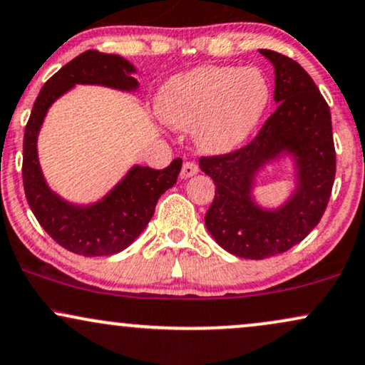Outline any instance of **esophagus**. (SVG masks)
<instances>
[{
	"mask_svg": "<svg viewBox=\"0 0 365 365\" xmlns=\"http://www.w3.org/2000/svg\"><path fill=\"white\" fill-rule=\"evenodd\" d=\"M197 173H199V166H197L194 161H185V163H183V166H182V171H180V177L190 178Z\"/></svg>",
	"mask_w": 365,
	"mask_h": 365,
	"instance_id": "obj_1",
	"label": "esophagus"
}]
</instances>
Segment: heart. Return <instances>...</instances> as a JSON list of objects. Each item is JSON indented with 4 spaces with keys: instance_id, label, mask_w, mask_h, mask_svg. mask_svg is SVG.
Instances as JSON below:
<instances>
[{
    "instance_id": "b5f03b06",
    "label": "heart",
    "mask_w": 365,
    "mask_h": 365,
    "mask_svg": "<svg viewBox=\"0 0 365 365\" xmlns=\"http://www.w3.org/2000/svg\"><path fill=\"white\" fill-rule=\"evenodd\" d=\"M270 103V85L257 68L204 66L171 78L156 108L166 124L192 129L207 153H227L247 140Z\"/></svg>"
}]
</instances>
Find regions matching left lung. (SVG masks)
<instances>
[{"instance_id": "left-lung-1", "label": "left lung", "mask_w": 365, "mask_h": 365, "mask_svg": "<svg viewBox=\"0 0 365 365\" xmlns=\"http://www.w3.org/2000/svg\"><path fill=\"white\" fill-rule=\"evenodd\" d=\"M260 54L275 68L277 110L247 146L199 160L216 185L205 226L219 247L250 260L287 252L318 226L336 171L330 107L313 78L291 57L269 49ZM284 152L294 156L297 190L279 210H262L251 197L254 177Z\"/></svg>"}]
</instances>
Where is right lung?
Here are the masks:
<instances>
[{"label":"right lung","instance_id":"add662e5","mask_svg":"<svg viewBox=\"0 0 365 365\" xmlns=\"http://www.w3.org/2000/svg\"><path fill=\"white\" fill-rule=\"evenodd\" d=\"M135 68L124 57L86 51L47 80L35 100L24 135L25 197L38 225L57 245L83 257L122 252L138 238L155 214L156 202L177 183L182 160L163 170L133 166L102 200L74 205L47 187L37 156V135L52 103L74 85H102L122 91L138 90Z\"/></svg>","mask_w":365,"mask_h":365}]
</instances>
